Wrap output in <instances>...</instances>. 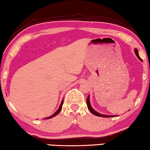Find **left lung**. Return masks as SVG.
I'll use <instances>...</instances> for the list:
<instances>
[{"label":"left lung","mask_w":150,"mask_h":150,"mask_svg":"<svg viewBox=\"0 0 150 150\" xmlns=\"http://www.w3.org/2000/svg\"><path fill=\"white\" fill-rule=\"evenodd\" d=\"M134 52H135V54L136 56H137V58L140 60L141 61H142V59L140 58V56H139V53H138V50L135 49L134 50ZM86 103H87V106H88V108L89 110L90 111V112H91L92 114L96 115V116H98V117H114V115H103V114H100V113H99L98 112H96L95 110H94L93 109H92V107H91V105H90V97L89 96H88L87 98V100H86Z\"/></svg>","instance_id":"8db88e82"}]
</instances>
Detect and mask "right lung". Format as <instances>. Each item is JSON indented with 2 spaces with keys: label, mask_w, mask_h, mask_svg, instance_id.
Here are the masks:
<instances>
[{
  "label": "right lung",
  "mask_w": 150,
  "mask_h": 150,
  "mask_svg": "<svg viewBox=\"0 0 150 150\" xmlns=\"http://www.w3.org/2000/svg\"><path fill=\"white\" fill-rule=\"evenodd\" d=\"M63 102H64V100H62V103H61V104H60V107H59V108H58V110H57L56 112H55L53 115H52V116H50V117H47V119H50V118H52V117H54V116H56V115H58L59 113H60V111H61V109H62V105H63Z\"/></svg>",
  "instance_id": "1"
}]
</instances>
